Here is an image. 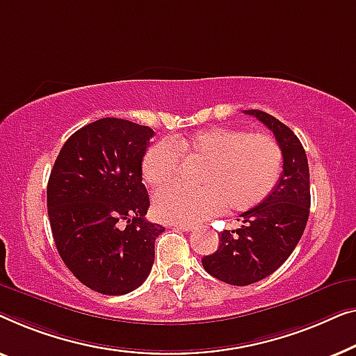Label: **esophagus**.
<instances>
[{
    "label": "esophagus",
    "instance_id": "esophagus-1",
    "mask_svg": "<svg viewBox=\"0 0 356 356\" xmlns=\"http://www.w3.org/2000/svg\"><path fill=\"white\" fill-rule=\"evenodd\" d=\"M172 227L179 229V230H184V232H190V230L195 229L193 224H172Z\"/></svg>",
    "mask_w": 356,
    "mask_h": 356
}]
</instances>
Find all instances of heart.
Returning a JSON list of instances; mask_svg holds the SVG:
<instances>
[{
  "label": "heart",
  "mask_w": 356,
  "mask_h": 356,
  "mask_svg": "<svg viewBox=\"0 0 356 356\" xmlns=\"http://www.w3.org/2000/svg\"><path fill=\"white\" fill-rule=\"evenodd\" d=\"M180 158L204 161L200 187H169L154 195L153 211L166 222L193 224L227 207L245 213L273 193L282 172V149L271 135L247 134L235 127H209L185 137H171L145 152L142 177L152 188L176 180Z\"/></svg>",
  "instance_id": "heart-1"
}]
</instances>
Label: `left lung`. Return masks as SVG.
Here are the masks:
<instances>
[{"mask_svg": "<svg viewBox=\"0 0 356 356\" xmlns=\"http://www.w3.org/2000/svg\"><path fill=\"white\" fill-rule=\"evenodd\" d=\"M273 130L282 149V174L273 193L257 208L240 214L242 226L219 234V247L202 259L204 271L230 285L268 277L287 259L302 238L309 216V169L297 135L271 114L248 109Z\"/></svg>", "mask_w": 356, "mask_h": 356, "instance_id": "8db88e82", "label": "left lung"}]
</instances>
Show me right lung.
I'll use <instances>...</instances> for the list:
<instances>
[{
	"label": "right lung",
	"instance_id": "add662e5",
	"mask_svg": "<svg viewBox=\"0 0 356 356\" xmlns=\"http://www.w3.org/2000/svg\"><path fill=\"white\" fill-rule=\"evenodd\" d=\"M148 126L118 118L74 132L59 152L47 187L48 218L59 257L80 282L104 295L140 287L164 227L145 219L142 184Z\"/></svg>",
	"mask_w": 356,
	"mask_h": 356
}]
</instances>
